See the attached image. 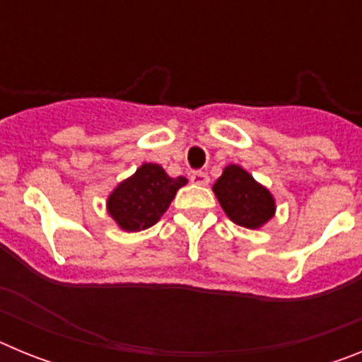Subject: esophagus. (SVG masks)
Returning a JSON list of instances; mask_svg holds the SVG:
<instances>
[{"mask_svg": "<svg viewBox=\"0 0 362 362\" xmlns=\"http://www.w3.org/2000/svg\"><path fill=\"white\" fill-rule=\"evenodd\" d=\"M190 181L194 185H199V187H206V185L210 183V177H209V174H206V172L197 170V172H192Z\"/></svg>", "mask_w": 362, "mask_h": 362, "instance_id": "34e87169", "label": "esophagus"}]
</instances>
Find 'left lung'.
<instances>
[{"instance_id": "obj_1", "label": "left lung", "mask_w": 362, "mask_h": 362, "mask_svg": "<svg viewBox=\"0 0 362 362\" xmlns=\"http://www.w3.org/2000/svg\"><path fill=\"white\" fill-rule=\"evenodd\" d=\"M214 194L226 216L245 228L263 226L276 212V201L270 192L238 165H228L223 170L214 185Z\"/></svg>"}]
</instances>
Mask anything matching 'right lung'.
Masks as SVG:
<instances>
[{"mask_svg": "<svg viewBox=\"0 0 362 362\" xmlns=\"http://www.w3.org/2000/svg\"><path fill=\"white\" fill-rule=\"evenodd\" d=\"M187 185V177H170L156 163H145L132 177L116 187L107 201L108 214L127 232L150 228L170 206L175 192Z\"/></svg>", "mask_w": 362, "mask_h": 362, "instance_id": "1", "label": "right lung"}]
</instances>
